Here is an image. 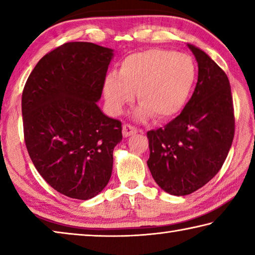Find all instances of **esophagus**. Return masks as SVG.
Wrapping results in <instances>:
<instances>
[{
	"label": "esophagus",
	"mask_w": 255,
	"mask_h": 255,
	"mask_svg": "<svg viewBox=\"0 0 255 255\" xmlns=\"http://www.w3.org/2000/svg\"><path fill=\"white\" fill-rule=\"evenodd\" d=\"M137 128H135L131 125H128V124H125L123 126V135L124 137H129V136H132L137 133Z\"/></svg>",
	"instance_id": "34e87169"
}]
</instances>
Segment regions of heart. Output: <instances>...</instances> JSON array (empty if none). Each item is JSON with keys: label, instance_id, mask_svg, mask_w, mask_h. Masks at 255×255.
<instances>
[{"label": "heart", "instance_id": "1", "mask_svg": "<svg viewBox=\"0 0 255 255\" xmlns=\"http://www.w3.org/2000/svg\"><path fill=\"white\" fill-rule=\"evenodd\" d=\"M196 77L197 67L190 56L147 49L127 56L117 74L106 77L103 96L109 110L119 115L137 93L140 103L135 112L138 119L154 115L158 120H167L187 105Z\"/></svg>", "mask_w": 255, "mask_h": 255}]
</instances>
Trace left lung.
<instances>
[{
	"label": "left lung",
	"instance_id": "1",
	"mask_svg": "<svg viewBox=\"0 0 255 255\" xmlns=\"http://www.w3.org/2000/svg\"><path fill=\"white\" fill-rule=\"evenodd\" d=\"M198 63V82L182 112L164 128L147 132L148 169L164 191L187 196L221 170L234 138L228 77L204 50L187 44Z\"/></svg>",
	"mask_w": 255,
	"mask_h": 255
}]
</instances>
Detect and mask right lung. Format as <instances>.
Segmentation results:
<instances>
[{
  "instance_id": "add662e5",
  "label": "right lung",
  "mask_w": 255,
  "mask_h": 255,
  "mask_svg": "<svg viewBox=\"0 0 255 255\" xmlns=\"http://www.w3.org/2000/svg\"><path fill=\"white\" fill-rule=\"evenodd\" d=\"M114 49L66 42L45 55L22 93L29 156L51 188L88 200L106 188L114 148L123 139L119 120L98 106Z\"/></svg>"
}]
</instances>
